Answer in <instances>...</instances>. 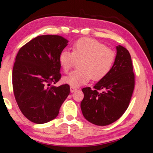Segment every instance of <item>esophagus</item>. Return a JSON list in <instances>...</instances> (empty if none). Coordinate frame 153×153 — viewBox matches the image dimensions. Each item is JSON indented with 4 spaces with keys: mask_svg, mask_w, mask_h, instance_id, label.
<instances>
[{
    "mask_svg": "<svg viewBox=\"0 0 153 153\" xmlns=\"http://www.w3.org/2000/svg\"><path fill=\"white\" fill-rule=\"evenodd\" d=\"M77 90V88L76 87H75V86H70V91H71V92H75V91H76Z\"/></svg>",
    "mask_w": 153,
    "mask_h": 153,
    "instance_id": "esophagus-1",
    "label": "esophagus"
}]
</instances>
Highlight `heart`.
Instances as JSON below:
<instances>
[{
    "label": "heart",
    "mask_w": 153,
    "mask_h": 153,
    "mask_svg": "<svg viewBox=\"0 0 153 153\" xmlns=\"http://www.w3.org/2000/svg\"><path fill=\"white\" fill-rule=\"evenodd\" d=\"M72 52L64 49L59 55V63L63 70L68 72L80 60L78 68L64 78V81L72 86L86 84L92 78L99 81L112 69L115 60L113 50L97 40L90 38L78 39L73 44Z\"/></svg>",
    "instance_id": "1"
}]
</instances>
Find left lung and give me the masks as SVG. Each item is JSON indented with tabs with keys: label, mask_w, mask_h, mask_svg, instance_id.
I'll list each match as a JSON object with an SVG mask.
<instances>
[{
	"label": "left lung",
	"mask_w": 153,
	"mask_h": 153,
	"mask_svg": "<svg viewBox=\"0 0 153 153\" xmlns=\"http://www.w3.org/2000/svg\"><path fill=\"white\" fill-rule=\"evenodd\" d=\"M115 62L109 73L93 89H82L81 108L84 118L92 124L106 126L119 119L129 106L135 88V74L129 51L116 47Z\"/></svg>",
	"instance_id": "8db88e82"
}]
</instances>
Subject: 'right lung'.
Segmentation results:
<instances>
[{
  "mask_svg": "<svg viewBox=\"0 0 153 153\" xmlns=\"http://www.w3.org/2000/svg\"><path fill=\"white\" fill-rule=\"evenodd\" d=\"M68 41L59 35H41L18 51L12 69V87L23 115L35 124L58 116L70 92L69 84L54 86L61 78L59 55Z\"/></svg>",
  "mask_w": 153,
  "mask_h": 153,
  "instance_id": "1",
  "label": "right lung"
}]
</instances>
